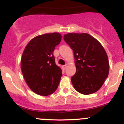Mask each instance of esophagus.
<instances>
[{"label":"esophagus","instance_id":"obj_1","mask_svg":"<svg viewBox=\"0 0 124 124\" xmlns=\"http://www.w3.org/2000/svg\"><path fill=\"white\" fill-rule=\"evenodd\" d=\"M67 66H68L67 64H66L65 65L63 66H62V68H63V70H65L66 68V67H67Z\"/></svg>","mask_w":124,"mask_h":124}]
</instances>
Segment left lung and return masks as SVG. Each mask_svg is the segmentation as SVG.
Here are the masks:
<instances>
[{
	"label": "left lung",
	"mask_w": 124,
	"mask_h": 124,
	"mask_svg": "<svg viewBox=\"0 0 124 124\" xmlns=\"http://www.w3.org/2000/svg\"><path fill=\"white\" fill-rule=\"evenodd\" d=\"M63 38L74 53L76 71L71 82L74 89L85 95L97 92L109 74V60L104 48L85 33H67Z\"/></svg>",
	"instance_id": "left-lung-1"
}]
</instances>
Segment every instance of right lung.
<instances>
[{
    "instance_id": "right-lung-1",
    "label": "right lung",
    "mask_w": 124,
    "mask_h": 124,
    "mask_svg": "<svg viewBox=\"0 0 124 124\" xmlns=\"http://www.w3.org/2000/svg\"><path fill=\"white\" fill-rule=\"evenodd\" d=\"M61 40L59 33L38 35L29 41L23 52L22 74L28 87L37 94L48 96L58 86L62 70L56 64L53 51Z\"/></svg>"
}]
</instances>
